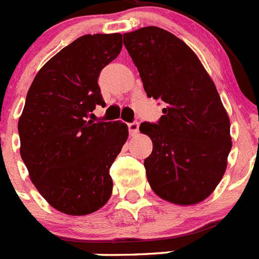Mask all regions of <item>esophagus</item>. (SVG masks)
Returning <instances> with one entry per match:
<instances>
[{
    "label": "esophagus",
    "instance_id": "obj_1",
    "mask_svg": "<svg viewBox=\"0 0 259 259\" xmlns=\"http://www.w3.org/2000/svg\"><path fill=\"white\" fill-rule=\"evenodd\" d=\"M128 131H130V135H131V136L137 135V132H139V122L128 123Z\"/></svg>",
    "mask_w": 259,
    "mask_h": 259
}]
</instances>
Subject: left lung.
Wrapping results in <instances>:
<instances>
[{
  "instance_id": "left-lung-1",
  "label": "left lung",
  "mask_w": 259,
  "mask_h": 259,
  "mask_svg": "<svg viewBox=\"0 0 259 259\" xmlns=\"http://www.w3.org/2000/svg\"><path fill=\"white\" fill-rule=\"evenodd\" d=\"M148 97L163 102L157 123H141L153 141L144 161L161 198L193 205L222 180L230 154V118L211 77L193 50L171 32L144 27L123 35Z\"/></svg>"
}]
</instances>
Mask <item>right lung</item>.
<instances>
[{"instance_id": "obj_1", "label": "right lung", "mask_w": 259, "mask_h": 259, "mask_svg": "<svg viewBox=\"0 0 259 259\" xmlns=\"http://www.w3.org/2000/svg\"><path fill=\"white\" fill-rule=\"evenodd\" d=\"M120 33L76 38L42 66L18 122L20 155L54 209L87 215L111 196L110 167L128 137L122 122L89 120L104 105L98 76L122 50Z\"/></svg>"}]
</instances>
